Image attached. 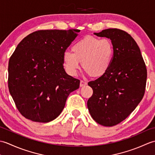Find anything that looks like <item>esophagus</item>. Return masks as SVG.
<instances>
[{
    "label": "esophagus",
    "mask_w": 155,
    "mask_h": 155,
    "mask_svg": "<svg viewBox=\"0 0 155 155\" xmlns=\"http://www.w3.org/2000/svg\"><path fill=\"white\" fill-rule=\"evenodd\" d=\"M87 84V82L85 81H81V83H80V87H84L85 85Z\"/></svg>",
    "instance_id": "1"
}]
</instances>
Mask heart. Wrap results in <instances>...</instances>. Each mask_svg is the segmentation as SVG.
I'll use <instances>...</instances> for the list:
<instances>
[{
	"label": "heart",
	"mask_w": 155,
	"mask_h": 155,
	"mask_svg": "<svg viewBox=\"0 0 155 155\" xmlns=\"http://www.w3.org/2000/svg\"><path fill=\"white\" fill-rule=\"evenodd\" d=\"M70 52H65L62 57L67 73L76 76L82 67L87 74L94 78L103 77L113 64L114 48L113 42L108 38L86 36L72 46Z\"/></svg>",
	"instance_id": "1"
}]
</instances>
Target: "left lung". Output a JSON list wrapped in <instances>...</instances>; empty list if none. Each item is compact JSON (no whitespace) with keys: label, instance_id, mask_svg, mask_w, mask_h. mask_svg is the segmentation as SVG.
I'll use <instances>...</instances> for the list:
<instances>
[{"label":"left lung","instance_id":"obj_1","mask_svg":"<svg viewBox=\"0 0 155 155\" xmlns=\"http://www.w3.org/2000/svg\"><path fill=\"white\" fill-rule=\"evenodd\" d=\"M94 35L110 39L114 56L107 74L88 83L93 93L87 107L97 123L113 127L127 118L143 99L147 68L139 46L127 32L108 28Z\"/></svg>","mask_w":155,"mask_h":155}]
</instances>
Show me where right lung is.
Returning <instances> with one entry per match:
<instances>
[{"label": "right lung", "mask_w": 155, "mask_h": 155, "mask_svg": "<svg viewBox=\"0 0 155 155\" xmlns=\"http://www.w3.org/2000/svg\"><path fill=\"white\" fill-rule=\"evenodd\" d=\"M80 30H41L17 45L8 62V88L23 117L48 123L59 116L80 81L68 75L62 57Z\"/></svg>", "instance_id": "obj_1"}]
</instances>
